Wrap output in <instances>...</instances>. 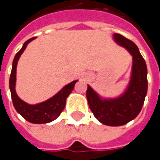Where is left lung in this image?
<instances>
[{
  "label": "left lung",
  "mask_w": 160,
  "mask_h": 160,
  "mask_svg": "<svg viewBox=\"0 0 160 160\" xmlns=\"http://www.w3.org/2000/svg\"><path fill=\"white\" fill-rule=\"evenodd\" d=\"M113 39L132 57L129 83L124 92L116 98H103L88 85L86 97L90 109L102 124L120 126L134 119L142 110L148 90V71L144 58L133 42L119 34H114Z\"/></svg>",
  "instance_id": "8db88e82"
}]
</instances>
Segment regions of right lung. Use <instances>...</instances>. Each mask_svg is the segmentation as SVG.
<instances>
[{"mask_svg": "<svg viewBox=\"0 0 160 160\" xmlns=\"http://www.w3.org/2000/svg\"><path fill=\"white\" fill-rule=\"evenodd\" d=\"M35 39V37H33L31 39L28 40L22 46L21 50L16 54L15 58L13 59L12 63V69L10 73V77H9V90L11 93V99L13 102V106L15 108L18 113H19L25 119L33 123V124H46L50 123L53 120H55L62 110L64 109L66 106V101L67 98L71 93V92L74 89V86L77 82L72 81L68 84L65 85L62 89L56 93L55 95L52 96V98L48 99L47 101L31 105L28 104L18 96L16 92V74H17V65L18 61L20 58L21 54L27 48L28 44Z\"/></svg>", "mask_w": 160, "mask_h": 160, "instance_id": "right-lung-1", "label": "right lung"}]
</instances>
